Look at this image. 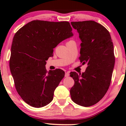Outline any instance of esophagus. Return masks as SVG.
<instances>
[{
    "instance_id": "obj_1",
    "label": "esophagus",
    "mask_w": 126,
    "mask_h": 126,
    "mask_svg": "<svg viewBox=\"0 0 126 126\" xmlns=\"http://www.w3.org/2000/svg\"><path fill=\"white\" fill-rule=\"evenodd\" d=\"M65 77H69V72H66V73H65Z\"/></svg>"
}]
</instances>
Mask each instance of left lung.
I'll list each match as a JSON object with an SVG mask.
<instances>
[{"label":"left lung","instance_id":"left-lung-1","mask_svg":"<svg viewBox=\"0 0 126 126\" xmlns=\"http://www.w3.org/2000/svg\"><path fill=\"white\" fill-rule=\"evenodd\" d=\"M71 25L82 42L79 60L87 67L82 74L70 73L75 81L70 96L77 104L90 107L99 102L109 88L115 65L113 43L109 32L97 22H72Z\"/></svg>","mask_w":126,"mask_h":126}]
</instances>
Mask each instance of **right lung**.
<instances>
[{
  "label": "right lung",
  "mask_w": 126,
  "mask_h": 126,
  "mask_svg": "<svg viewBox=\"0 0 126 126\" xmlns=\"http://www.w3.org/2000/svg\"><path fill=\"white\" fill-rule=\"evenodd\" d=\"M68 22L35 20L21 27L13 38L10 68L17 92L24 101L41 108L52 101L65 76L63 70L46 69L53 49L73 35Z\"/></svg>",
  "instance_id": "1"
}]
</instances>
